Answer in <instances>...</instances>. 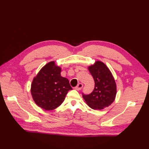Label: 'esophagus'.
I'll return each instance as SVG.
<instances>
[{"instance_id":"obj_1","label":"esophagus","mask_w":149,"mask_h":149,"mask_svg":"<svg viewBox=\"0 0 149 149\" xmlns=\"http://www.w3.org/2000/svg\"><path fill=\"white\" fill-rule=\"evenodd\" d=\"M83 84L82 83H79V84L74 88V89H76V90H78V91H79V90L81 89V88H83Z\"/></svg>"}]
</instances>
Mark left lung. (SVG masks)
I'll return each mask as SVG.
<instances>
[{
	"instance_id": "obj_1",
	"label": "left lung",
	"mask_w": 149,
	"mask_h": 149,
	"mask_svg": "<svg viewBox=\"0 0 149 149\" xmlns=\"http://www.w3.org/2000/svg\"><path fill=\"white\" fill-rule=\"evenodd\" d=\"M88 70L94 81L91 93H82L88 105L93 109H102L113 102L116 95V84L110 70L104 63L96 61Z\"/></svg>"
}]
</instances>
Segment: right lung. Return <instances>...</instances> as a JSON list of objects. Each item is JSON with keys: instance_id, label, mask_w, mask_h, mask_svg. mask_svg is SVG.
I'll use <instances>...</instances> for the list:
<instances>
[{"instance_id": "1", "label": "right lung", "mask_w": 149, "mask_h": 149, "mask_svg": "<svg viewBox=\"0 0 149 149\" xmlns=\"http://www.w3.org/2000/svg\"><path fill=\"white\" fill-rule=\"evenodd\" d=\"M60 73V67L51 61L42 68L33 80L31 96L35 103L45 110H53L60 106L72 89L68 79L62 77Z\"/></svg>"}]
</instances>
